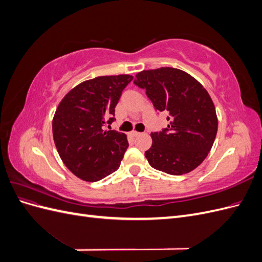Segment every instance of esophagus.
I'll return each instance as SVG.
<instances>
[{"mask_svg":"<svg viewBox=\"0 0 262 262\" xmlns=\"http://www.w3.org/2000/svg\"><path fill=\"white\" fill-rule=\"evenodd\" d=\"M130 134H131V136H132V137H138L140 133H139L138 131H134V130H133V131H131V132H130Z\"/></svg>","mask_w":262,"mask_h":262,"instance_id":"1","label":"esophagus"}]
</instances>
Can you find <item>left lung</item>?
<instances>
[{
    "mask_svg": "<svg viewBox=\"0 0 262 262\" xmlns=\"http://www.w3.org/2000/svg\"><path fill=\"white\" fill-rule=\"evenodd\" d=\"M134 84L145 90L157 112L168 114L167 128L152 132L145 152L149 165L169 175H184L208 156L217 132L215 107L207 90L179 69L142 71Z\"/></svg>",
    "mask_w": 262,
    "mask_h": 262,
    "instance_id": "8db88e82",
    "label": "left lung"
}]
</instances>
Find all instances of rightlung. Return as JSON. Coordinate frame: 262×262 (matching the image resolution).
I'll list each match as a JSON object with an SVG mask.
<instances>
[{
	"label": "right lung",
	"instance_id": "obj_1",
	"mask_svg": "<svg viewBox=\"0 0 262 262\" xmlns=\"http://www.w3.org/2000/svg\"><path fill=\"white\" fill-rule=\"evenodd\" d=\"M133 80L128 74L98 76L71 90L52 120L55 147L76 177L98 181L116 171L129 146L124 133L104 130L115 121V107Z\"/></svg>",
	"mask_w": 262,
	"mask_h": 262
}]
</instances>
